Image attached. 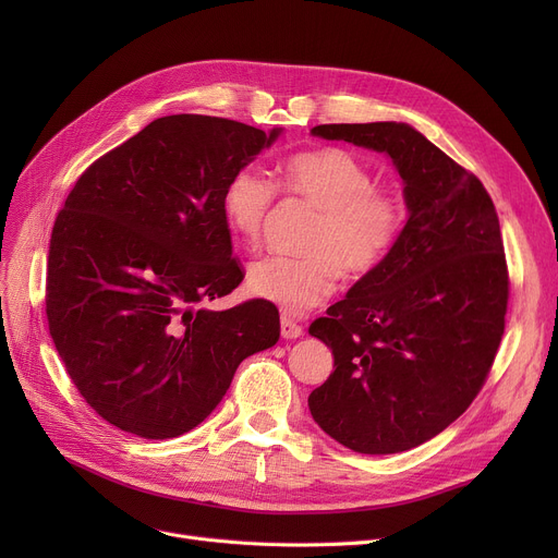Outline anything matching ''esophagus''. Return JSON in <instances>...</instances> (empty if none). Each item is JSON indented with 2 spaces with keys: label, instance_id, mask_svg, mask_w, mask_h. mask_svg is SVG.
Instances as JSON below:
<instances>
[{
  "label": "esophagus",
  "instance_id": "1",
  "mask_svg": "<svg viewBox=\"0 0 558 558\" xmlns=\"http://www.w3.org/2000/svg\"><path fill=\"white\" fill-rule=\"evenodd\" d=\"M280 335L282 339H299L303 335V328L299 324H294L289 316L280 318Z\"/></svg>",
  "mask_w": 558,
  "mask_h": 558
}]
</instances>
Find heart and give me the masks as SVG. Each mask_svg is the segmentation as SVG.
<instances>
[{
  "mask_svg": "<svg viewBox=\"0 0 558 558\" xmlns=\"http://www.w3.org/2000/svg\"><path fill=\"white\" fill-rule=\"evenodd\" d=\"M282 187L320 213L305 257H259L248 267L251 294L303 314L324 303L337 276L357 280L375 271L393 248L402 203L375 190L371 169L345 149L326 146L291 156L280 167ZM276 201V187L257 167L234 171L221 192V215L242 244L253 246Z\"/></svg>",
  "mask_w": 558,
  "mask_h": 558,
  "instance_id": "1",
  "label": "heart"
}]
</instances>
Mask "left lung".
<instances>
[{
  "mask_svg": "<svg viewBox=\"0 0 558 558\" xmlns=\"http://www.w3.org/2000/svg\"><path fill=\"white\" fill-rule=\"evenodd\" d=\"M312 135L385 154L402 179L407 221L383 264L310 326L335 357L310 414L355 452L412 450L471 407L502 341L500 221L477 175L414 126L320 124Z\"/></svg>",
  "mask_w": 558,
  "mask_h": 558,
  "instance_id": "obj_1",
  "label": "left lung"
}]
</instances>
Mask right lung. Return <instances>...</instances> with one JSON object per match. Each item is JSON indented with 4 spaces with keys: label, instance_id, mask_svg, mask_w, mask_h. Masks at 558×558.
I'll return each mask as SVG.
<instances>
[{
    "label": "right lung",
    "instance_id": "obj_1",
    "mask_svg": "<svg viewBox=\"0 0 558 558\" xmlns=\"http://www.w3.org/2000/svg\"><path fill=\"white\" fill-rule=\"evenodd\" d=\"M280 133L208 114L160 117L70 192L49 244V335L110 425L144 438L194 429L238 366L280 339L269 301L198 307L244 278L221 192Z\"/></svg>",
    "mask_w": 558,
    "mask_h": 558
}]
</instances>
